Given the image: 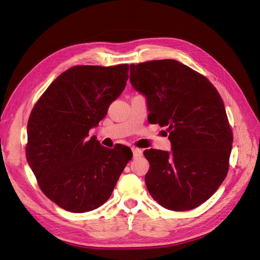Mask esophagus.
Instances as JSON below:
<instances>
[{
	"mask_svg": "<svg viewBox=\"0 0 260 260\" xmlns=\"http://www.w3.org/2000/svg\"><path fill=\"white\" fill-rule=\"evenodd\" d=\"M131 149H132L133 157H135V158H137V157H140V156L143 155L142 149H140V148H138V147H132Z\"/></svg>",
	"mask_w": 260,
	"mask_h": 260,
	"instance_id": "1",
	"label": "esophagus"
}]
</instances>
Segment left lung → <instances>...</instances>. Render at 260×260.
<instances>
[{
	"label": "left lung",
	"instance_id": "obj_1",
	"mask_svg": "<svg viewBox=\"0 0 260 260\" xmlns=\"http://www.w3.org/2000/svg\"><path fill=\"white\" fill-rule=\"evenodd\" d=\"M130 82L146 99L148 122L167 127L171 142V152H144L149 194L170 210L196 208L229 169L233 136L221 96L206 77L175 59L131 64Z\"/></svg>",
	"mask_w": 260,
	"mask_h": 260
}]
</instances>
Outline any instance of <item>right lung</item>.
<instances>
[{
	"mask_svg": "<svg viewBox=\"0 0 260 260\" xmlns=\"http://www.w3.org/2000/svg\"><path fill=\"white\" fill-rule=\"evenodd\" d=\"M129 65L75 66L59 75L30 114L26 157L42 192L72 212L96 209L132 158L131 149L106 148L89 131L124 90Z\"/></svg>",
	"mask_w": 260,
	"mask_h": 260,
	"instance_id": "1",
	"label": "right lung"
}]
</instances>
